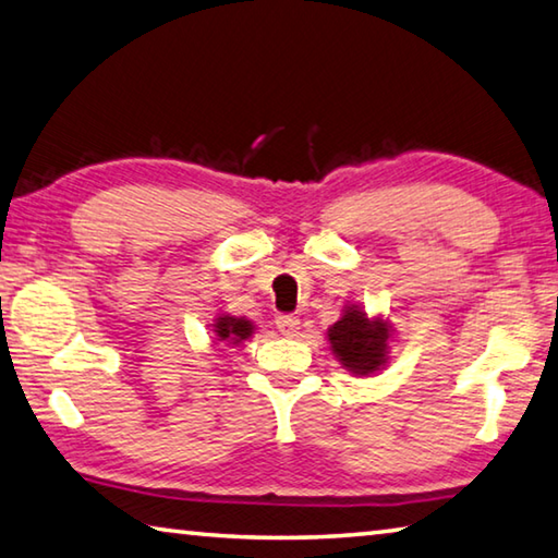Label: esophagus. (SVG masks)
Wrapping results in <instances>:
<instances>
[{
	"instance_id": "34e87169",
	"label": "esophagus",
	"mask_w": 558,
	"mask_h": 558,
	"mask_svg": "<svg viewBox=\"0 0 558 558\" xmlns=\"http://www.w3.org/2000/svg\"><path fill=\"white\" fill-rule=\"evenodd\" d=\"M276 327H278L280 332L286 335V337H295L298 329H300V319H298L295 315H280V317L276 319Z\"/></svg>"
}]
</instances>
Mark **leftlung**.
Instances as JSON below:
<instances>
[{
  "instance_id": "8db88e82",
  "label": "left lung",
  "mask_w": 558,
  "mask_h": 558,
  "mask_svg": "<svg viewBox=\"0 0 558 558\" xmlns=\"http://www.w3.org/2000/svg\"><path fill=\"white\" fill-rule=\"evenodd\" d=\"M391 327L386 319H369L356 305L347 307L344 315L327 329L329 347L352 374H374L384 369L389 359Z\"/></svg>"
}]
</instances>
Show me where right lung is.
Wrapping results in <instances>:
<instances>
[{"label":"right lung","instance_id":"add662e5","mask_svg":"<svg viewBox=\"0 0 558 558\" xmlns=\"http://www.w3.org/2000/svg\"><path fill=\"white\" fill-rule=\"evenodd\" d=\"M214 332H216V337H219V342L241 344L243 339H248L253 335V325L245 317L221 315V317H216Z\"/></svg>","mask_w":558,"mask_h":558}]
</instances>
